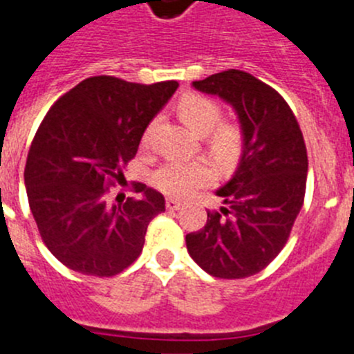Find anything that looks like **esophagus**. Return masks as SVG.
<instances>
[{
    "instance_id": "1",
    "label": "esophagus",
    "mask_w": 354,
    "mask_h": 354,
    "mask_svg": "<svg viewBox=\"0 0 354 354\" xmlns=\"http://www.w3.org/2000/svg\"><path fill=\"white\" fill-rule=\"evenodd\" d=\"M166 207L169 211H176V209H180V207H181V203H180V201L171 199V197H169V199H166Z\"/></svg>"
}]
</instances>
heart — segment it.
Here are the masks:
<instances>
[{"mask_svg": "<svg viewBox=\"0 0 354 354\" xmlns=\"http://www.w3.org/2000/svg\"><path fill=\"white\" fill-rule=\"evenodd\" d=\"M180 117L185 124L199 134H207V147L216 158L234 157L243 147V132L236 124L221 122L222 108L207 95L188 94L178 104ZM157 120H151L143 132V147H148ZM209 166L203 160H169L162 164L151 176L155 187L167 196H187L194 188L211 180Z\"/></svg>", "mask_w": 354, "mask_h": 354, "instance_id": "obj_1", "label": "heart"}]
</instances>
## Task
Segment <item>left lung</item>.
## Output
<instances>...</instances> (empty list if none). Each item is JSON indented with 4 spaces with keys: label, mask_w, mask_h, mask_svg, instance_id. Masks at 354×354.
<instances>
[{
    "label": "left lung",
    "mask_w": 354,
    "mask_h": 354,
    "mask_svg": "<svg viewBox=\"0 0 354 354\" xmlns=\"http://www.w3.org/2000/svg\"><path fill=\"white\" fill-rule=\"evenodd\" d=\"M194 87L236 108L244 148L236 174L216 192L223 206L187 234V250L211 276L243 279L266 269L288 241L306 196V143L288 102L250 73L227 69Z\"/></svg>",
    "instance_id": "8db88e82"
}]
</instances>
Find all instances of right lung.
<instances>
[{
	"label": "right lung",
	"mask_w": 354,
	"mask_h": 354,
	"mask_svg": "<svg viewBox=\"0 0 354 354\" xmlns=\"http://www.w3.org/2000/svg\"><path fill=\"white\" fill-rule=\"evenodd\" d=\"M176 88L174 80L143 85L99 75L61 95L41 120L26 192L43 243L68 269L111 277L141 255L148 223L166 211L164 196L140 181L131 188L141 199L111 204L108 196L125 185L145 129Z\"/></svg>",
	"instance_id": "right-lung-1"
}]
</instances>
